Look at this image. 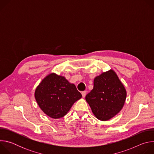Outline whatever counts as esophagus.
I'll return each instance as SVG.
<instances>
[{"label":"esophagus","instance_id":"esophagus-1","mask_svg":"<svg viewBox=\"0 0 154 154\" xmlns=\"http://www.w3.org/2000/svg\"><path fill=\"white\" fill-rule=\"evenodd\" d=\"M86 93H87L86 91H82V97H85L86 96Z\"/></svg>","mask_w":154,"mask_h":154}]
</instances>
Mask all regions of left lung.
Listing matches in <instances>:
<instances>
[{"label": "left lung", "mask_w": 154, "mask_h": 154, "mask_svg": "<svg viewBox=\"0 0 154 154\" xmlns=\"http://www.w3.org/2000/svg\"><path fill=\"white\" fill-rule=\"evenodd\" d=\"M126 96L123 84L116 72L110 69L94 79L93 89L85 99L98 119L107 121L121 110Z\"/></svg>", "instance_id": "1"}]
</instances>
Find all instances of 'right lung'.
Returning a JSON list of instances; mask_svg holds the SVG:
<instances>
[{
    "label": "right lung",
    "mask_w": 154,
    "mask_h": 154,
    "mask_svg": "<svg viewBox=\"0 0 154 154\" xmlns=\"http://www.w3.org/2000/svg\"><path fill=\"white\" fill-rule=\"evenodd\" d=\"M35 97L44 113L58 119L66 115L82 96L74 84L70 83L64 77L51 73L37 86Z\"/></svg>",
    "instance_id": "add662e5"
}]
</instances>
